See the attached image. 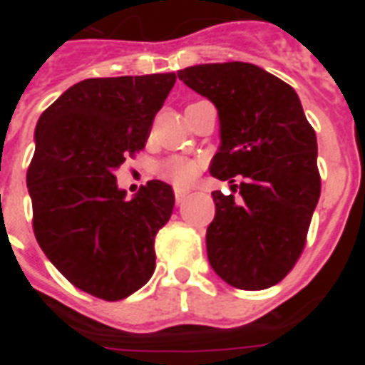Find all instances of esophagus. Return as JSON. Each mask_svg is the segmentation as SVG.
I'll return each mask as SVG.
<instances>
[{
    "label": "esophagus",
    "mask_w": 365,
    "mask_h": 365,
    "mask_svg": "<svg viewBox=\"0 0 365 365\" xmlns=\"http://www.w3.org/2000/svg\"><path fill=\"white\" fill-rule=\"evenodd\" d=\"M188 190L185 188H175V201L177 205H182V202L186 201V197H188Z\"/></svg>",
    "instance_id": "esophagus-1"
}]
</instances>
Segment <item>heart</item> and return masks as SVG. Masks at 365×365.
Masks as SVG:
<instances>
[{
    "label": "heart",
    "mask_w": 365,
    "mask_h": 365,
    "mask_svg": "<svg viewBox=\"0 0 365 365\" xmlns=\"http://www.w3.org/2000/svg\"><path fill=\"white\" fill-rule=\"evenodd\" d=\"M201 172V163L182 155H172L160 160L155 168V173L166 182H172L175 186H188L197 179Z\"/></svg>",
    "instance_id": "heart-1"
}]
</instances>
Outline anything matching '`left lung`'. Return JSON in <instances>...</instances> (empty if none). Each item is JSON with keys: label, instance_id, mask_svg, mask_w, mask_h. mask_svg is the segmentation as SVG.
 Wrapping results in <instances>:
<instances>
[{"label": "left lung", "instance_id": "1", "mask_svg": "<svg viewBox=\"0 0 365 365\" xmlns=\"http://www.w3.org/2000/svg\"><path fill=\"white\" fill-rule=\"evenodd\" d=\"M177 76L217 108L221 148L210 173L232 182L230 195L212 192L208 261L235 289H269L294 269L320 199L314 130L294 89L252 63L193 66Z\"/></svg>", "mask_w": 365, "mask_h": 365}]
</instances>
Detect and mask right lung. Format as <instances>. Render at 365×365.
<instances>
[{
  "label": "right lung",
  "instance_id": "right-lung-1",
  "mask_svg": "<svg viewBox=\"0 0 365 365\" xmlns=\"http://www.w3.org/2000/svg\"><path fill=\"white\" fill-rule=\"evenodd\" d=\"M175 80V73L82 80L36 124L27 170L32 230L51 263L95 298H128L155 270V235L172 217L173 190L150 180L128 201L115 170L144 150Z\"/></svg>",
  "mask_w": 365,
  "mask_h": 365
}]
</instances>
